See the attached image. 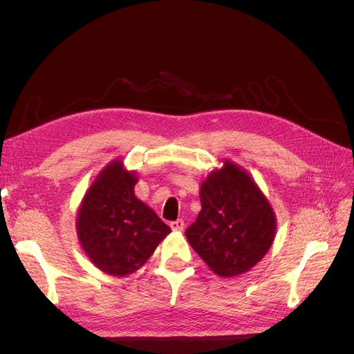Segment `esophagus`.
<instances>
[{
  "instance_id": "esophagus-1",
  "label": "esophagus",
  "mask_w": 354,
  "mask_h": 354,
  "mask_svg": "<svg viewBox=\"0 0 354 354\" xmlns=\"http://www.w3.org/2000/svg\"><path fill=\"white\" fill-rule=\"evenodd\" d=\"M169 227L173 229L174 232H181L185 229V221L183 220H176V221H171Z\"/></svg>"
}]
</instances>
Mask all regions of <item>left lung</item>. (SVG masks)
I'll return each instance as SVG.
<instances>
[{
  "instance_id": "left-lung-1",
  "label": "left lung",
  "mask_w": 354,
  "mask_h": 354,
  "mask_svg": "<svg viewBox=\"0 0 354 354\" xmlns=\"http://www.w3.org/2000/svg\"><path fill=\"white\" fill-rule=\"evenodd\" d=\"M201 212L186 238L221 277L250 272L273 245L277 220L251 174L230 159L209 171L199 186Z\"/></svg>"
}]
</instances>
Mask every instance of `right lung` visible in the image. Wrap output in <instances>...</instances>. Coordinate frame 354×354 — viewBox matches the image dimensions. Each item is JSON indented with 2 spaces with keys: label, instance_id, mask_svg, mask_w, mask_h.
Masks as SVG:
<instances>
[{
  "label": "right lung",
  "instance_id": "add662e5",
  "mask_svg": "<svg viewBox=\"0 0 354 354\" xmlns=\"http://www.w3.org/2000/svg\"><path fill=\"white\" fill-rule=\"evenodd\" d=\"M137 171L121 158L106 164L80 203L75 229L81 250L99 270L128 276L146 264L171 229L134 194Z\"/></svg>",
  "mask_w": 354,
  "mask_h": 354
}]
</instances>
